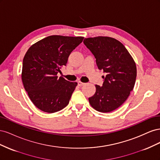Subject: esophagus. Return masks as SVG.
<instances>
[{
	"mask_svg": "<svg viewBox=\"0 0 160 160\" xmlns=\"http://www.w3.org/2000/svg\"><path fill=\"white\" fill-rule=\"evenodd\" d=\"M84 85H85L84 83H82V82H81V81H78V85L79 86H83Z\"/></svg>",
	"mask_w": 160,
	"mask_h": 160,
	"instance_id": "34e87169",
	"label": "esophagus"
}]
</instances>
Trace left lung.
<instances>
[{
    "instance_id": "left-lung-1",
    "label": "left lung",
    "mask_w": 160,
    "mask_h": 160,
    "mask_svg": "<svg viewBox=\"0 0 160 160\" xmlns=\"http://www.w3.org/2000/svg\"><path fill=\"white\" fill-rule=\"evenodd\" d=\"M86 47L93 53L103 76L102 87L95 85V94L89 98L91 107L108 113L122 105L133 89L137 75L136 65L132 55L120 41L109 37L85 38Z\"/></svg>"
}]
</instances>
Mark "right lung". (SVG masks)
<instances>
[{"mask_svg":"<svg viewBox=\"0 0 160 160\" xmlns=\"http://www.w3.org/2000/svg\"><path fill=\"white\" fill-rule=\"evenodd\" d=\"M83 38L51 35L35 42L27 51L21 79L31 101L38 109L52 113L69 104L77 83L62 77L58 78L57 75Z\"/></svg>","mask_w":160,"mask_h":160,"instance_id":"obj_1","label":"right lung"}]
</instances>
